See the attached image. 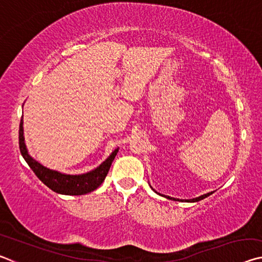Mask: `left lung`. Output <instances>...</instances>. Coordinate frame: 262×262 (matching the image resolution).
Here are the masks:
<instances>
[{"label": "left lung", "instance_id": "obj_1", "mask_svg": "<svg viewBox=\"0 0 262 262\" xmlns=\"http://www.w3.org/2000/svg\"><path fill=\"white\" fill-rule=\"evenodd\" d=\"M155 190V189H154ZM155 192H156V190H155ZM157 193V192H156ZM157 194H159V193H157ZM212 194V192H210V193H207V194H203V195H201V196H199V198H195V199H190V200H179V199H174V198H170V196H165V195H163V196H165L166 199H170V200H174V201H185V202H198V201H200V200H203V199H206L207 196H209V195H211Z\"/></svg>", "mask_w": 262, "mask_h": 262}]
</instances>
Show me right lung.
<instances>
[{"label":"right lung","mask_w":262,"mask_h":262,"mask_svg":"<svg viewBox=\"0 0 262 262\" xmlns=\"http://www.w3.org/2000/svg\"><path fill=\"white\" fill-rule=\"evenodd\" d=\"M19 149L20 154L25 162L29 164V166L32 168L34 174L45 184L48 188H51L54 192L64 195H83L90 192H94L99 186L103 184L106 176L108 173V170L112 165L113 159L117 156L119 148L110 155L107 159L100 164L95 170L83 174H64L59 171L51 170L47 168L40 163H38L35 159L29 155L26 149L24 141V129H23V117L19 123Z\"/></svg>","instance_id":"add662e5"}]
</instances>
